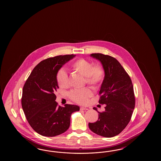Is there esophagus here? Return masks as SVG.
Segmentation results:
<instances>
[{"label": "esophagus", "instance_id": "obj_1", "mask_svg": "<svg viewBox=\"0 0 161 161\" xmlns=\"http://www.w3.org/2000/svg\"><path fill=\"white\" fill-rule=\"evenodd\" d=\"M88 110V108H86V107H80V110Z\"/></svg>", "mask_w": 161, "mask_h": 161}]
</instances>
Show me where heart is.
<instances>
[{
    "instance_id": "b5f03b06",
    "label": "heart",
    "mask_w": 161,
    "mask_h": 161,
    "mask_svg": "<svg viewBox=\"0 0 161 161\" xmlns=\"http://www.w3.org/2000/svg\"><path fill=\"white\" fill-rule=\"evenodd\" d=\"M70 67L78 73L85 77L86 83L93 87H97L102 81L104 71L100 65H93V63L85 59L75 60L70 65ZM56 80L59 86L65 87L68 84V76L63 69H59L56 75ZM92 96V91L85 88L81 90L75 89L69 93V96L75 102L84 104L88 98Z\"/></svg>"
}]
</instances>
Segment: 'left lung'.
Returning a JSON list of instances; mask_svg holds the SVG:
<instances>
[{
    "label": "left lung",
    "instance_id": "8db88e82",
    "mask_svg": "<svg viewBox=\"0 0 161 161\" xmlns=\"http://www.w3.org/2000/svg\"><path fill=\"white\" fill-rule=\"evenodd\" d=\"M98 60L104 71L98 103L104 104L105 110L98 113L97 122L89 123L90 129L99 136L112 137L119 135L130 122L135 98L132 80L122 65L111 56L100 53L90 54Z\"/></svg>",
    "mask_w": 161,
    "mask_h": 161
}]
</instances>
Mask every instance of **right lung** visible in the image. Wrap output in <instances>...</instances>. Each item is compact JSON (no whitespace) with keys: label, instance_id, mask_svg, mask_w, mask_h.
<instances>
[{"label":"right lung","instance_id":"obj_1","mask_svg":"<svg viewBox=\"0 0 161 161\" xmlns=\"http://www.w3.org/2000/svg\"><path fill=\"white\" fill-rule=\"evenodd\" d=\"M75 55H59L41 61L25 83L22 107L35 131L44 136L54 137L68 130L71 114L80 110L77 105L58 106L55 102L59 88L56 75L64 65Z\"/></svg>","mask_w":161,"mask_h":161}]
</instances>
